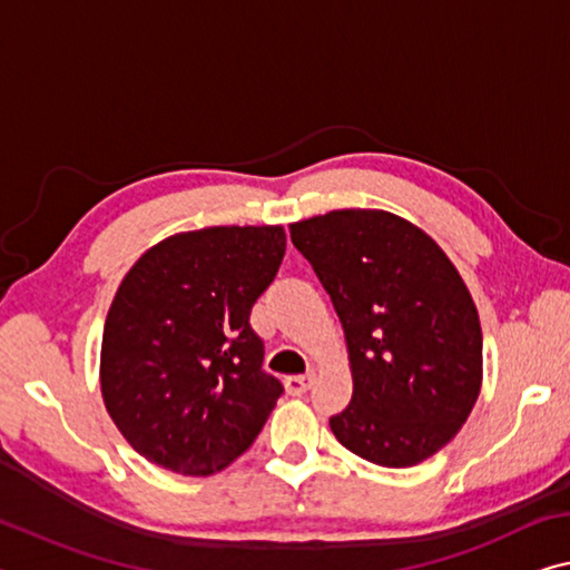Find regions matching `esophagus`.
I'll use <instances>...</instances> for the list:
<instances>
[{"instance_id":"esophagus-1","label":"esophagus","mask_w":570,"mask_h":570,"mask_svg":"<svg viewBox=\"0 0 570 570\" xmlns=\"http://www.w3.org/2000/svg\"><path fill=\"white\" fill-rule=\"evenodd\" d=\"M312 385H314V370H309V373H306V375L286 377V391L292 393V395H302V393L309 391Z\"/></svg>"}]
</instances>
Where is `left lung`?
Returning a JSON list of instances; mask_svg holds the SVG:
<instances>
[{
  "mask_svg": "<svg viewBox=\"0 0 570 570\" xmlns=\"http://www.w3.org/2000/svg\"><path fill=\"white\" fill-rule=\"evenodd\" d=\"M345 330L352 401L330 429L352 454L413 466L444 449L482 385L480 314L426 233L383 210H332L294 223Z\"/></svg>",
  "mask_w": 570,
  "mask_h": 570,
  "instance_id": "left-lung-1",
  "label": "left lung"
}]
</instances>
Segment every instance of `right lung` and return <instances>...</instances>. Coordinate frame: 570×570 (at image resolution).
Here are the masks:
<instances>
[{"mask_svg": "<svg viewBox=\"0 0 570 570\" xmlns=\"http://www.w3.org/2000/svg\"><path fill=\"white\" fill-rule=\"evenodd\" d=\"M284 253L282 225H220L157 243L124 276L104 327L101 393L149 462L205 476L256 441L284 385L264 370L250 309Z\"/></svg>", "mask_w": 570, "mask_h": 570, "instance_id": "obj_1", "label": "right lung"}]
</instances>
